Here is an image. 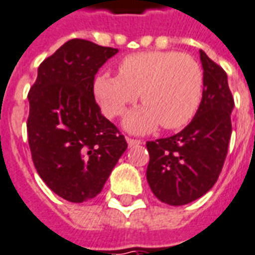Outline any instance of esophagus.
I'll use <instances>...</instances> for the list:
<instances>
[{
	"label": "esophagus",
	"mask_w": 255,
	"mask_h": 255,
	"mask_svg": "<svg viewBox=\"0 0 255 255\" xmlns=\"http://www.w3.org/2000/svg\"><path fill=\"white\" fill-rule=\"evenodd\" d=\"M126 141H128V144L129 146H134V145H140L142 141L141 140H135V138H130V137H126Z\"/></svg>",
	"instance_id": "1"
}]
</instances>
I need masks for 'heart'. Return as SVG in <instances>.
<instances>
[{"mask_svg":"<svg viewBox=\"0 0 255 255\" xmlns=\"http://www.w3.org/2000/svg\"><path fill=\"white\" fill-rule=\"evenodd\" d=\"M120 74L102 73L94 81L95 96L109 117H118L141 95L144 105L129 111L124 126L145 134L161 125L174 130L187 125L200 109L204 72L196 59L178 51H142L126 55Z\"/></svg>","mask_w":255,"mask_h":255,"instance_id":"obj_1","label":"heart"}]
</instances>
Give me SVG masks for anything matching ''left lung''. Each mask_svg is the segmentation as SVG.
Segmentation results:
<instances>
[{
	"instance_id": "1",
	"label": "left lung",
	"mask_w": 255,
	"mask_h": 255,
	"mask_svg": "<svg viewBox=\"0 0 255 255\" xmlns=\"http://www.w3.org/2000/svg\"><path fill=\"white\" fill-rule=\"evenodd\" d=\"M204 94L191 122L176 134L146 142V181L168 205H186L211 190L222 172L231 138L234 98L227 73L200 50Z\"/></svg>"
}]
</instances>
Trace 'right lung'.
Instances as JSON below:
<instances>
[{
    "label": "right lung",
    "mask_w": 255,
    "mask_h": 255,
    "mask_svg": "<svg viewBox=\"0 0 255 255\" xmlns=\"http://www.w3.org/2000/svg\"><path fill=\"white\" fill-rule=\"evenodd\" d=\"M118 49L72 39L46 58L28 94V144L33 166L51 190L70 202L99 194L128 148L100 113L94 80Z\"/></svg>",
    "instance_id": "add662e5"
}]
</instances>
